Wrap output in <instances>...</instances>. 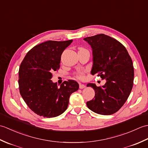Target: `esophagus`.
I'll return each instance as SVG.
<instances>
[{"label": "esophagus", "instance_id": "esophagus-1", "mask_svg": "<svg viewBox=\"0 0 148 148\" xmlns=\"http://www.w3.org/2000/svg\"><path fill=\"white\" fill-rule=\"evenodd\" d=\"M85 87H86V86L84 85V84H81V83L79 84V88H80V89H83V88H85Z\"/></svg>", "mask_w": 148, "mask_h": 148}]
</instances>
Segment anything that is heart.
I'll use <instances>...</instances> for the list:
<instances>
[{
  "label": "heart",
  "mask_w": 148,
  "mask_h": 148,
  "mask_svg": "<svg viewBox=\"0 0 148 148\" xmlns=\"http://www.w3.org/2000/svg\"><path fill=\"white\" fill-rule=\"evenodd\" d=\"M82 49V48H81ZM77 77L79 78V79H83L84 78V71H79L77 72L76 74Z\"/></svg>",
  "instance_id": "heart-1"
}]
</instances>
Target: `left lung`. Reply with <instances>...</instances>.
Instances as JSON below:
<instances>
[{
  "instance_id": "obj_1",
  "label": "left lung",
  "mask_w": 148,
  "mask_h": 148,
  "mask_svg": "<svg viewBox=\"0 0 148 148\" xmlns=\"http://www.w3.org/2000/svg\"><path fill=\"white\" fill-rule=\"evenodd\" d=\"M92 50V75L106 78L104 85L88 83L95 92V99L86 102L91 111L99 114L110 115L117 112L132 89L134 71L131 57L125 47L105 34L84 38Z\"/></svg>"
}]
</instances>
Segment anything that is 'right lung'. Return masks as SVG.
I'll use <instances>...</instances> for the list:
<instances>
[{
  "label": "right lung",
  "instance_id": "obj_1",
  "mask_svg": "<svg viewBox=\"0 0 148 148\" xmlns=\"http://www.w3.org/2000/svg\"><path fill=\"white\" fill-rule=\"evenodd\" d=\"M72 40H48L27 53L19 69L18 84L22 98L32 111L46 118L56 117L67 109L69 97L79 84L68 80L58 86L51 80L60 67L61 55Z\"/></svg>",
  "mask_w": 148,
  "mask_h": 148
}]
</instances>
